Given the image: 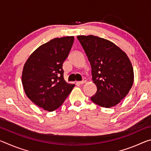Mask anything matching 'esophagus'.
I'll list each match as a JSON object with an SVG mask.
<instances>
[{
	"instance_id": "1",
	"label": "esophagus",
	"mask_w": 151,
	"mask_h": 151,
	"mask_svg": "<svg viewBox=\"0 0 151 151\" xmlns=\"http://www.w3.org/2000/svg\"><path fill=\"white\" fill-rule=\"evenodd\" d=\"M86 82V78H84L83 81H79L78 82V83L79 84V85H83V84H85Z\"/></svg>"
}]
</instances>
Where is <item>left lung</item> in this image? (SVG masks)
<instances>
[{"label":"left lung","mask_w":151,"mask_h":151,"mask_svg":"<svg viewBox=\"0 0 151 151\" xmlns=\"http://www.w3.org/2000/svg\"><path fill=\"white\" fill-rule=\"evenodd\" d=\"M92 68L93 83L97 88L91 98L105 108L114 106L127 95L134 82V71L129 58L118 46L94 35H79Z\"/></svg>","instance_id":"left-lung-1"}]
</instances>
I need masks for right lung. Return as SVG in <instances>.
I'll list each match as a JSON object with an SVG mask.
<instances>
[{
	"label": "right lung",
	"mask_w": 151,
	"mask_h": 151,
	"mask_svg": "<svg viewBox=\"0 0 151 151\" xmlns=\"http://www.w3.org/2000/svg\"><path fill=\"white\" fill-rule=\"evenodd\" d=\"M74 40L73 36L50 40L37 48L23 66L24 93L33 103L45 111L52 112L59 108L75 86L65 81L63 69Z\"/></svg>",
	"instance_id": "1"
}]
</instances>
